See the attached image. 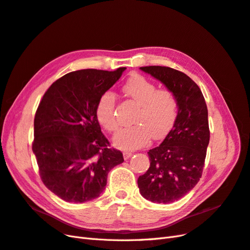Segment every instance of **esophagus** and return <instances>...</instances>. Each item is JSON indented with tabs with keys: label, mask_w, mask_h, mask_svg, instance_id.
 Returning a JSON list of instances; mask_svg holds the SVG:
<instances>
[{
	"label": "esophagus",
	"mask_w": 250,
	"mask_h": 250,
	"mask_svg": "<svg viewBox=\"0 0 250 250\" xmlns=\"http://www.w3.org/2000/svg\"><path fill=\"white\" fill-rule=\"evenodd\" d=\"M131 155H132V152H131V151H124V152H123V157H124V160H128V158H129Z\"/></svg>",
	"instance_id": "34e87169"
}]
</instances>
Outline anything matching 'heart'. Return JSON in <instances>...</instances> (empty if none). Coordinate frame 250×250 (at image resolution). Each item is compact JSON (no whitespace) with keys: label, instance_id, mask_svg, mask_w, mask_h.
<instances>
[{"label":"heart","instance_id":"heart-1","mask_svg":"<svg viewBox=\"0 0 250 250\" xmlns=\"http://www.w3.org/2000/svg\"><path fill=\"white\" fill-rule=\"evenodd\" d=\"M124 92L139 104L132 126L122 128L112 139L117 148L134 150L145 146L151 135L161 139L171 129L178 110L176 96L169 88H158L154 82L135 75L126 82ZM117 97L110 90L105 92L97 104L96 116L108 131H116L119 122L116 116Z\"/></svg>","mask_w":250,"mask_h":250}]
</instances>
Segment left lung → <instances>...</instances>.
<instances>
[{
  "label": "left lung",
  "mask_w": 250,
  "mask_h": 250,
  "mask_svg": "<svg viewBox=\"0 0 250 250\" xmlns=\"http://www.w3.org/2000/svg\"><path fill=\"white\" fill-rule=\"evenodd\" d=\"M140 69L171 89L178 102L172 129L149 150V169L138 179L144 198L168 204L183 198L201 178L209 142L208 107L200 88L185 73L160 65Z\"/></svg>",
  "instance_id": "left-lung-1"
}]
</instances>
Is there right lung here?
I'll use <instances>...</instances> for the list:
<instances>
[{"mask_svg":"<svg viewBox=\"0 0 250 250\" xmlns=\"http://www.w3.org/2000/svg\"><path fill=\"white\" fill-rule=\"evenodd\" d=\"M125 70L86 69L65 74L48 88L36 110L32 150L41 177L66 202L99 197L108 172L124 162L121 151L108 148L96 108L100 97Z\"/></svg>","mask_w":250,"mask_h":250,"instance_id":"right-lung-1","label":"right lung"}]
</instances>
